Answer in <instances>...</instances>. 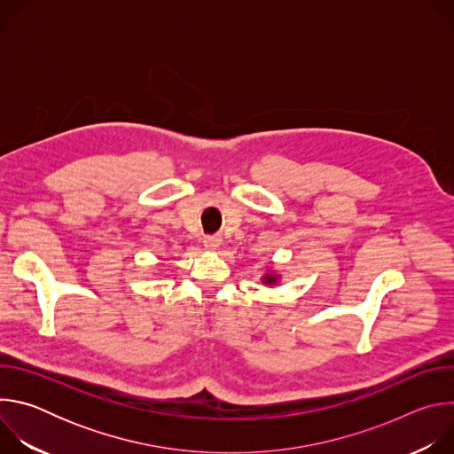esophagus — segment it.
I'll return each mask as SVG.
<instances>
[{"mask_svg": "<svg viewBox=\"0 0 454 454\" xmlns=\"http://www.w3.org/2000/svg\"><path fill=\"white\" fill-rule=\"evenodd\" d=\"M203 244H205V247H207V249L215 251V249H219V247H221L223 239H221V235H208V237H205Z\"/></svg>", "mask_w": 454, "mask_h": 454, "instance_id": "1", "label": "esophagus"}]
</instances>
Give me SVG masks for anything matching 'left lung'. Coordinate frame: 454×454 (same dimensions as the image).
<instances>
[{
	"label": "left lung",
	"mask_w": 454,
	"mask_h": 454,
	"mask_svg": "<svg viewBox=\"0 0 454 454\" xmlns=\"http://www.w3.org/2000/svg\"><path fill=\"white\" fill-rule=\"evenodd\" d=\"M278 280H280V275H277V273H266L264 277H262V282L266 284V286H275V284H278Z\"/></svg>",
	"instance_id": "1"
}]
</instances>
